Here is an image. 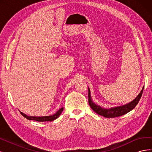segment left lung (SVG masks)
<instances>
[{"label": "left lung", "instance_id": "1", "mask_svg": "<svg viewBox=\"0 0 152 152\" xmlns=\"http://www.w3.org/2000/svg\"><path fill=\"white\" fill-rule=\"evenodd\" d=\"M143 89H144V87H142V90L141 91L140 94L137 95V97L130 103H129L126 104L119 106V107H113L110 108H104L100 107L99 105L95 104L93 101H92L91 96V91H90V89L88 88L89 104L91 108L93 109L96 113H98L100 115L103 116L106 118H114V117H120L123 115L124 114H126L127 113L129 112L132 110H133L135 108V107L137 105V104L138 103L141 97Z\"/></svg>", "mask_w": 152, "mask_h": 152}]
</instances>
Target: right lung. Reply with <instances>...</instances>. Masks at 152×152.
I'll return each instance as SVG.
<instances>
[{"instance_id": "1", "label": "right lung", "mask_w": 152, "mask_h": 152, "mask_svg": "<svg viewBox=\"0 0 152 152\" xmlns=\"http://www.w3.org/2000/svg\"><path fill=\"white\" fill-rule=\"evenodd\" d=\"M63 108H61L59 109L56 113H55L54 115H53L44 116V117H31V116L27 115L21 112H20V113L24 117H25L27 119H28V120H30V121H31H31H36L38 122H45V121L51 122V121L56 120V118H58L59 117L61 112H63Z\"/></svg>"}]
</instances>
